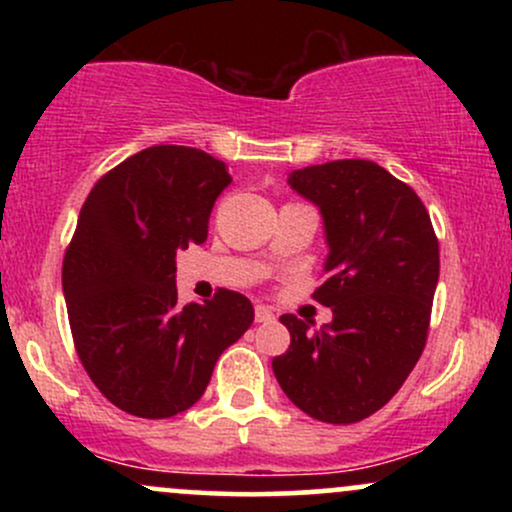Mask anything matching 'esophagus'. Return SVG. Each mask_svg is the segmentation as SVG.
I'll list each match as a JSON object with an SVG mask.
<instances>
[{"label":"esophagus","instance_id":"34e87169","mask_svg":"<svg viewBox=\"0 0 512 512\" xmlns=\"http://www.w3.org/2000/svg\"><path fill=\"white\" fill-rule=\"evenodd\" d=\"M255 320L257 322H274V313L269 308H264V305H257V308H255Z\"/></svg>","mask_w":512,"mask_h":512}]
</instances>
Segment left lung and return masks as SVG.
<instances>
[{
	"instance_id": "8db88e82",
	"label": "left lung",
	"mask_w": 512,
	"mask_h": 512,
	"mask_svg": "<svg viewBox=\"0 0 512 512\" xmlns=\"http://www.w3.org/2000/svg\"><path fill=\"white\" fill-rule=\"evenodd\" d=\"M320 209L327 281L313 293L332 322L310 330L281 315L291 346L272 368L286 397L325 424L385 407L424 351L440 257L416 192L373 161L344 158L289 173Z\"/></svg>"
}]
</instances>
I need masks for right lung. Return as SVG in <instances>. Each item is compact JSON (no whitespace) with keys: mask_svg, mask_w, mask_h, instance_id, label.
Wrapping results in <instances>:
<instances>
[{"mask_svg":"<svg viewBox=\"0 0 512 512\" xmlns=\"http://www.w3.org/2000/svg\"><path fill=\"white\" fill-rule=\"evenodd\" d=\"M228 166L190 146H149L93 185L62 264L76 354L117 409L168 419L207 390L255 320L243 293L178 305L175 255L204 243Z\"/></svg>","mask_w":512,"mask_h":512,"instance_id":"add662e5","label":"right lung"}]
</instances>
